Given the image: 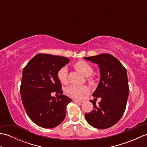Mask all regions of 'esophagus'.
Listing matches in <instances>:
<instances>
[{"instance_id":"obj_1","label":"esophagus","mask_w":147,"mask_h":147,"mask_svg":"<svg viewBox=\"0 0 147 147\" xmlns=\"http://www.w3.org/2000/svg\"><path fill=\"white\" fill-rule=\"evenodd\" d=\"M73 101L75 102H78V103H83V101L82 100H77V99H73Z\"/></svg>"}]
</instances>
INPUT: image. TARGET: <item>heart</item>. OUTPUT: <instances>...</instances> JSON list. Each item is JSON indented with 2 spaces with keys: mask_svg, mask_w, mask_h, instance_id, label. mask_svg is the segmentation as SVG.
<instances>
[{
  "mask_svg": "<svg viewBox=\"0 0 147 147\" xmlns=\"http://www.w3.org/2000/svg\"><path fill=\"white\" fill-rule=\"evenodd\" d=\"M74 67L85 76H90L93 71L91 65L83 61H79L76 62L74 64ZM67 75L68 69L67 67L65 66L61 68L57 73V77L59 80L63 84L67 83ZM88 80V82L91 85L95 84V80L93 78H89ZM89 88L85 85L78 86L71 85L67 86L65 90V92L68 96L74 98H82L84 96L89 92Z\"/></svg>",
  "mask_w": 147,
  "mask_h": 147,
  "instance_id": "heart-1",
  "label": "heart"
}]
</instances>
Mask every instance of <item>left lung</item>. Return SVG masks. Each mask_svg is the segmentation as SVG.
<instances>
[{
    "label": "left lung",
    "instance_id": "left-lung-1",
    "mask_svg": "<svg viewBox=\"0 0 147 147\" xmlns=\"http://www.w3.org/2000/svg\"><path fill=\"white\" fill-rule=\"evenodd\" d=\"M84 59L98 65L100 78L92 95L96 99L102 98L98 105H96L95 101L90 100L93 109L85 114V119L95 128H109L120 120L125 111L129 95L126 69L116 58L109 54Z\"/></svg>",
    "mask_w": 147,
    "mask_h": 147
}]
</instances>
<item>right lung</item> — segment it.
<instances>
[{"label": "right lung", "mask_w": 147, "mask_h": 147, "mask_svg": "<svg viewBox=\"0 0 147 147\" xmlns=\"http://www.w3.org/2000/svg\"><path fill=\"white\" fill-rule=\"evenodd\" d=\"M69 62L67 57L38 54L24 67L20 93L24 109L30 119L44 128H53L65 119L71 99L62 95L57 77L59 70ZM52 92L60 93L57 98Z\"/></svg>", "instance_id": "right-lung-1"}]
</instances>
